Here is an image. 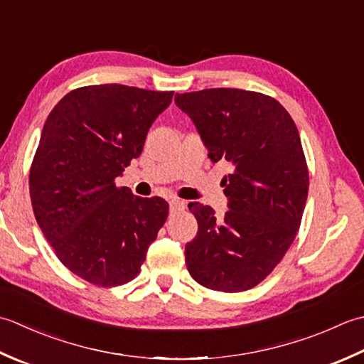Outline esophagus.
<instances>
[{
	"mask_svg": "<svg viewBox=\"0 0 364 364\" xmlns=\"http://www.w3.org/2000/svg\"><path fill=\"white\" fill-rule=\"evenodd\" d=\"M169 207H171V210H181L185 207V201H182V199L179 198H171L169 199Z\"/></svg>",
	"mask_w": 364,
	"mask_h": 364,
	"instance_id": "obj_1",
	"label": "esophagus"
}]
</instances>
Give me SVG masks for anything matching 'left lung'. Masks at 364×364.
Segmentation results:
<instances>
[{"instance_id": "1", "label": "left lung", "mask_w": 364, "mask_h": 364, "mask_svg": "<svg viewBox=\"0 0 364 364\" xmlns=\"http://www.w3.org/2000/svg\"><path fill=\"white\" fill-rule=\"evenodd\" d=\"M209 149L226 160L229 210L190 203L198 234L185 245L193 279L207 289L242 292L270 275L299 231L309 176L299 130L270 95L232 87L176 94Z\"/></svg>"}]
</instances>
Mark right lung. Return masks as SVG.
Masks as SVG:
<instances>
[{"instance_id": "obj_1", "label": "right lung", "mask_w": 364, "mask_h": 364, "mask_svg": "<svg viewBox=\"0 0 364 364\" xmlns=\"http://www.w3.org/2000/svg\"><path fill=\"white\" fill-rule=\"evenodd\" d=\"M173 94L83 86L65 94L43 125L29 171L37 225L59 261L95 286L135 278L165 225V199L135 196L114 181L143 152Z\"/></svg>"}]
</instances>
